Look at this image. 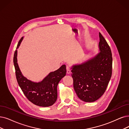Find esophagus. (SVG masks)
<instances>
[{"mask_svg": "<svg viewBox=\"0 0 129 129\" xmlns=\"http://www.w3.org/2000/svg\"><path fill=\"white\" fill-rule=\"evenodd\" d=\"M66 69H67V73L68 74H69L71 73V71H70V69L69 68V67L68 66H67Z\"/></svg>", "mask_w": 129, "mask_h": 129, "instance_id": "esophagus-1", "label": "esophagus"}]
</instances>
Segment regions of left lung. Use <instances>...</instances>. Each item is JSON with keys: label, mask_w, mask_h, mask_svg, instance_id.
Wrapping results in <instances>:
<instances>
[{"label": "left lung", "mask_w": 129, "mask_h": 129, "mask_svg": "<svg viewBox=\"0 0 129 129\" xmlns=\"http://www.w3.org/2000/svg\"><path fill=\"white\" fill-rule=\"evenodd\" d=\"M99 37L100 52L71 68L76 93L85 102H93L100 99L105 92L112 76L111 50L100 33Z\"/></svg>", "instance_id": "obj_1"}]
</instances>
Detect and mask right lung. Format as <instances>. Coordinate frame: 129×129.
<instances>
[{
	"label": "right lung",
	"instance_id": "right-lung-1",
	"mask_svg": "<svg viewBox=\"0 0 129 129\" xmlns=\"http://www.w3.org/2000/svg\"><path fill=\"white\" fill-rule=\"evenodd\" d=\"M23 39L22 37L17 44V49ZM14 55V64L17 82L27 99L34 104L42 107L52 105L57 100V86L66 75L65 64L49 75L40 82H36L27 79L22 74L17 63V50Z\"/></svg>",
	"mask_w": 129,
	"mask_h": 129
}]
</instances>
